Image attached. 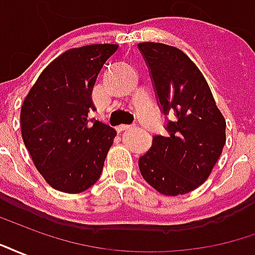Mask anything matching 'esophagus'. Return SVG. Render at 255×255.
<instances>
[{
    "mask_svg": "<svg viewBox=\"0 0 255 255\" xmlns=\"http://www.w3.org/2000/svg\"><path fill=\"white\" fill-rule=\"evenodd\" d=\"M129 128H131V126H128V124H122V126L116 127V129L119 131V132H123V131H126V129H129Z\"/></svg>",
    "mask_w": 255,
    "mask_h": 255,
    "instance_id": "esophagus-1",
    "label": "esophagus"
}]
</instances>
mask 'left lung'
I'll return each mask as SVG.
<instances>
[{
	"mask_svg": "<svg viewBox=\"0 0 255 255\" xmlns=\"http://www.w3.org/2000/svg\"><path fill=\"white\" fill-rule=\"evenodd\" d=\"M162 112L173 116L168 136H154L139 158L146 182L164 195L194 191L213 171L225 144V119L206 79L177 47L140 42Z\"/></svg>",
	"mask_w": 255,
	"mask_h": 255,
	"instance_id": "obj_1",
	"label": "left lung"
}]
</instances>
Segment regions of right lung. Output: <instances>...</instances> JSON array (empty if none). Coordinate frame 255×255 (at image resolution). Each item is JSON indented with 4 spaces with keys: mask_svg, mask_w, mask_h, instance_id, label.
Listing matches in <instances>:
<instances>
[{
    "mask_svg": "<svg viewBox=\"0 0 255 255\" xmlns=\"http://www.w3.org/2000/svg\"><path fill=\"white\" fill-rule=\"evenodd\" d=\"M119 49L95 43L69 49L49 64L24 98L20 127L34 165L58 191L79 194L101 176L116 129L89 124L93 87L101 68Z\"/></svg>",
    "mask_w": 255,
    "mask_h": 255,
    "instance_id": "1",
    "label": "right lung"
}]
</instances>
